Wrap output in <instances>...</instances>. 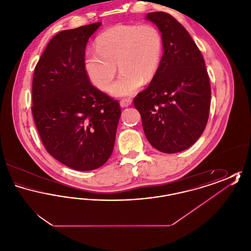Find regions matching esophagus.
Here are the masks:
<instances>
[{
    "label": "esophagus",
    "mask_w": 251,
    "mask_h": 251,
    "mask_svg": "<svg viewBox=\"0 0 251 251\" xmlns=\"http://www.w3.org/2000/svg\"><path fill=\"white\" fill-rule=\"evenodd\" d=\"M120 103L121 107H128L131 104V99H123L120 100Z\"/></svg>",
    "instance_id": "esophagus-1"
}]
</instances>
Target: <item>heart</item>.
I'll list each match as a JSON object with an SVG mask.
<instances>
[{"mask_svg":"<svg viewBox=\"0 0 251 251\" xmlns=\"http://www.w3.org/2000/svg\"><path fill=\"white\" fill-rule=\"evenodd\" d=\"M95 48L84 57L88 79L97 88L106 91L118 65L121 73L110 92L122 98L135 94L144 82L155 77L163 58L164 39L151 24H117L96 38Z\"/></svg>","mask_w":251,"mask_h":251,"instance_id":"obj_1","label":"heart"}]
</instances>
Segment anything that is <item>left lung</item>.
<instances>
[{"mask_svg":"<svg viewBox=\"0 0 251 251\" xmlns=\"http://www.w3.org/2000/svg\"><path fill=\"white\" fill-rule=\"evenodd\" d=\"M164 39L160 69L148 88L133 100L151 145L165 153L190 148L209 119L211 86L201 50L171 15L149 13Z\"/></svg>","mask_w":251,"mask_h":251,"instance_id":"left-lung-1","label":"left lung"}]
</instances>
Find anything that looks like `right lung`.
<instances>
[{
  "instance_id": "1",
  "label": "right lung",
  "mask_w": 251,
  "mask_h": 251,
  "mask_svg": "<svg viewBox=\"0 0 251 251\" xmlns=\"http://www.w3.org/2000/svg\"><path fill=\"white\" fill-rule=\"evenodd\" d=\"M100 24L53 36L33 78L32 113L42 143L60 163L80 171L107 162L121 115L118 100L90 84L84 71L87 41Z\"/></svg>"
}]
</instances>
